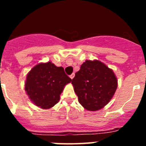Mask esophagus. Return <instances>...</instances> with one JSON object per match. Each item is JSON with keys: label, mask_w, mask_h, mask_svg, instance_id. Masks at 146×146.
<instances>
[{"label": "esophagus", "mask_w": 146, "mask_h": 146, "mask_svg": "<svg viewBox=\"0 0 146 146\" xmlns=\"http://www.w3.org/2000/svg\"><path fill=\"white\" fill-rule=\"evenodd\" d=\"M74 75H75V74H74V73H73V74H71V75H70V78H71V79H73V78H74Z\"/></svg>", "instance_id": "esophagus-1"}]
</instances>
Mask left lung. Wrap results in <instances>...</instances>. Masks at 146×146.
Returning a JSON list of instances; mask_svg holds the SVG:
<instances>
[{
    "label": "left lung",
    "instance_id": "left-lung-1",
    "mask_svg": "<svg viewBox=\"0 0 146 146\" xmlns=\"http://www.w3.org/2000/svg\"><path fill=\"white\" fill-rule=\"evenodd\" d=\"M72 84L80 104L89 111H97L114 96L118 80L113 69L98 60H86L75 73Z\"/></svg>",
    "mask_w": 146,
    "mask_h": 146
}]
</instances>
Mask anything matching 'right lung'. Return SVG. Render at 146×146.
I'll list each match as a JSON object with an SVG mask.
<instances>
[{
  "instance_id": "1",
  "label": "right lung",
  "mask_w": 146,
  "mask_h": 146,
  "mask_svg": "<svg viewBox=\"0 0 146 146\" xmlns=\"http://www.w3.org/2000/svg\"><path fill=\"white\" fill-rule=\"evenodd\" d=\"M72 79L63 67L51 61L40 63L27 74L25 91L30 100L42 109H50L60 100V95Z\"/></svg>"
}]
</instances>
